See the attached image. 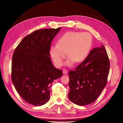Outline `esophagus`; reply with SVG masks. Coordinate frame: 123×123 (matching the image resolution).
<instances>
[{"label": "esophagus", "mask_w": 123, "mask_h": 123, "mask_svg": "<svg viewBox=\"0 0 123 123\" xmlns=\"http://www.w3.org/2000/svg\"><path fill=\"white\" fill-rule=\"evenodd\" d=\"M62 72H63V73H64V74H67L68 73V70L66 69H64L62 71Z\"/></svg>", "instance_id": "1"}]
</instances>
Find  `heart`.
Returning <instances> with one entry per match:
<instances>
[{
    "mask_svg": "<svg viewBox=\"0 0 123 123\" xmlns=\"http://www.w3.org/2000/svg\"><path fill=\"white\" fill-rule=\"evenodd\" d=\"M92 43L93 38L90 33L67 32L59 37L57 44L51 47L50 55L55 65L61 67L67 53L69 58L66 62V65L71 66L74 62L80 63L86 59Z\"/></svg>",
    "mask_w": 123,
    "mask_h": 123,
    "instance_id": "heart-1",
    "label": "heart"
}]
</instances>
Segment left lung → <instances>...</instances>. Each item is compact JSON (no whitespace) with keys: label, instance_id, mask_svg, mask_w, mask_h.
Wrapping results in <instances>:
<instances>
[{"label":"left lung","instance_id":"obj_1","mask_svg":"<svg viewBox=\"0 0 123 123\" xmlns=\"http://www.w3.org/2000/svg\"><path fill=\"white\" fill-rule=\"evenodd\" d=\"M110 62L105 47L93 49L87 57L69 72L70 101L79 106L95 102L107 82Z\"/></svg>","mask_w":123,"mask_h":123}]
</instances>
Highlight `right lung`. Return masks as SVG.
I'll return each instance as SVG.
<instances>
[{
    "mask_svg": "<svg viewBox=\"0 0 123 123\" xmlns=\"http://www.w3.org/2000/svg\"><path fill=\"white\" fill-rule=\"evenodd\" d=\"M61 29L35 31L21 41L13 53L12 83L19 95L32 105L42 106L49 101L52 83L62 75L50 57L51 42Z\"/></svg>",
    "mask_w": 123,
    "mask_h": 123,
    "instance_id": "right-lung-1",
    "label": "right lung"
}]
</instances>
